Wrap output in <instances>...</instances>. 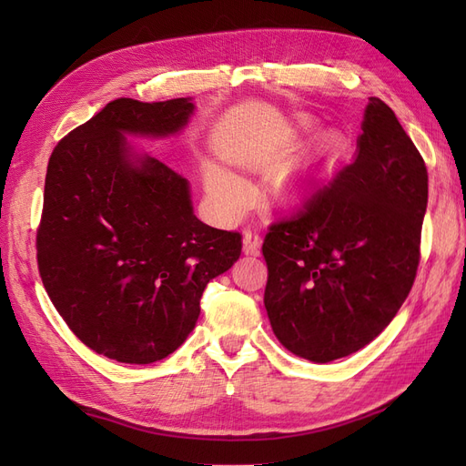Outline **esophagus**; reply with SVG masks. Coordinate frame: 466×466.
<instances>
[{
    "mask_svg": "<svg viewBox=\"0 0 466 466\" xmlns=\"http://www.w3.org/2000/svg\"><path fill=\"white\" fill-rule=\"evenodd\" d=\"M260 235L257 229H247L243 235V250L247 255L258 257L260 255Z\"/></svg>",
    "mask_w": 466,
    "mask_h": 466,
    "instance_id": "34e87169",
    "label": "esophagus"
}]
</instances>
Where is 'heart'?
<instances>
[{"label":"heart","mask_w":466,"mask_h":466,"mask_svg":"<svg viewBox=\"0 0 466 466\" xmlns=\"http://www.w3.org/2000/svg\"><path fill=\"white\" fill-rule=\"evenodd\" d=\"M204 180L208 192L214 196L225 209L238 211L250 200V190L243 178H238L228 168L209 163L204 168Z\"/></svg>","instance_id":"obj_1"}]
</instances>
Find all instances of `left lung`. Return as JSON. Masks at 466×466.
Masks as SVG:
<instances>
[{
  "instance_id": "obj_1",
  "label": "left lung",
  "mask_w": 466,
  "mask_h": 466,
  "mask_svg": "<svg viewBox=\"0 0 466 466\" xmlns=\"http://www.w3.org/2000/svg\"><path fill=\"white\" fill-rule=\"evenodd\" d=\"M428 168L390 106L371 96L358 153L264 237V307L291 354L327 363L368 346L412 289Z\"/></svg>"
}]
</instances>
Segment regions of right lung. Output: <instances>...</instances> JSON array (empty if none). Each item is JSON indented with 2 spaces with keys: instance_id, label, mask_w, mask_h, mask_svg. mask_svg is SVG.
<instances>
[{
  "instance_id": "add662e5",
  "label": "right lung",
  "mask_w": 466,
  "mask_h": 466,
  "mask_svg": "<svg viewBox=\"0 0 466 466\" xmlns=\"http://www.w3.org/2000/svg\"><path fill=\"white\" fill-rule=\"evenodd\" d=\"M194 112L190 98H116L54 147L36 231L42 284L93 351L153 363L187 340L209 279L241 257V233L194 216L188 180L126 134L165 137Z\"/></svg>"
}]
</instances>
